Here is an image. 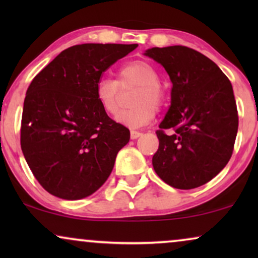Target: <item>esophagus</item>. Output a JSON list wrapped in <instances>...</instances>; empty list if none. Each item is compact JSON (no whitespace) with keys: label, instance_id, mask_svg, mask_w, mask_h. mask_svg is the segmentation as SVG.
<instances>
[{"label":"esophagus","instance_id":"obj_1","mask_svg":"<svg viewBox=\"0 0 258 258\" xmlns=\"http://www.w3.org/2000/svg\"><path fill=\"white\" fill-rule=\"evenodd\" d=\"M141 136H142V133L136 132V130H132V132H130V137H132V140H136Z\"/></svg>","mask_w":258,"mask_h":258}]
</instances>
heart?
Instances as JSON below:
<instances>
[{"label":"heart","mask_w":258,"mask_h":258,"mask_svg":"<svg viewBox=\"0 0 258 258\" xmlns=\"http://www.w3.org/2000/svg\"><path fill=\"white\" fill-rule=\"evenodd\" d=\"M160 76L155 67L148 61L136 59L122 66L117 80L102 77L96 84V100L108 115H116L119 109L121 89L136 87L132 97L133 108L119 112L116 121L130 128H140L151 122L155 108L163 107L167 94L158 82Z\"/></svg>","instance_id":"heart-1"}]
</instances>
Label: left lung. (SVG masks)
<instances>
[{
	"label": "left lung",
	"mask_w": 258,
	"mask_h": 258,
	"mask_svg": "<svg viewBox=\"0 0 258 258\" xmlns=\"http://www.w3.org/2000/svg\"><path fill=\"white\" fill-rule=\"evenodd\" d=\"M144 55L164 67L172 83L171 104L157 130L156 174L176 189L213 179L230 160L238 114L230 81L216 63L191 48H151ZM170 128L167 136L164 130Z\"/></svg>",
	"instance_id": "8db88e82"
}]
</instances>
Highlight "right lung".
<instances>
[{"label": "right lung", "instance_id": "right-lung-1", "mask_svg": "<svg viewBox=\"0 0 258 258\" xmlns=\"http://www.w3.org/2000/svg\"><path fill=\"white\" fill-rule=\"evenodd\" d=\"M137 44L84 43L56 56L31 81L24 98L21 148L49 194L81 200L103 185L130 132L96 100L102 74Z\"/></svg>", "mask_w": 258, "mask_h": 258}]
</instances>
